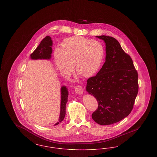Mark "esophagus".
I'll use <instances>...</instances> for the list:
<instances>
[{
  "label": "esophagus",
  "instance_id": "1",
  "mask_svg": "<svg viewBox=\"0 0 157 157\" xmlns=\"http://www.w3.org/2000/svg\"><path fill=\"white\" fill-rule=\"evenodd\" d=\"M75 90L76 93L79 95H81L83 92V90L81 85H77L75 86Z\"/></svg>",
  "mask_w": 157,
  "mask_h": 157
}]
</instances>
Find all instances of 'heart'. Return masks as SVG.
<instances>
[{"label":"heart","instance_id":"heart-1","mask_svg":"<svg viewBox=\"0 0 157 157\" xmlns=\"http://www.w3.org/2000/svg\"><path fill=\"white\" fill-rule=\"evenodd\" d=\"M62 50L55 51V63L60 71L69 75L75 64L76 71L83 77L97 73L104 58L103 45L99 41L76 36L68 37L62 43Z\"/></svg>","mask_w":157,"mask_h":157}]
</instances>
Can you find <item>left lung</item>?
Masks as SVG:
<instances>
[{
  "label": "left lung",
  "instance_id": "1",
  "mask_svg": "<svg viewBox=\"0 0 157 157\" xmlns=\"http://www.w3.org/2000/svg\"><path fill=\"white\" fill-rule=\"evenodd\" d=\"M97 37L105 42L106 61L97 75L88 79L86 89L98 104L92 119L107 125L123 120L132 111L138 92V75L132 58L116 39Z\"/></svg>",
  "mask_w": 157,
  "mask_h": 157
}]
</instances>
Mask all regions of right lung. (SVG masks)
<instances>
[{
  "instance_id": "1",
  "label": "right lung",
  "mask_w": 157,
  "mask_h": 157,
  "mask_svg": "<svg viewBox=\"0 0 157 157\" xmlns=\"http://www.w3.org/2000/svg\"><path fill=\"white\" fill-rule=\"evenodd\" d=\"M52 41L51 38L46 36L44 37L36 49L30 55V57L33 59H49L51 57V53L52 52ZM68 92L67 88L65 86L61 88V104H60V113L59 122H58L55 125L59 124L65 118L66 113V104L67 101Z\"/></svg>"
}]
</instances>
